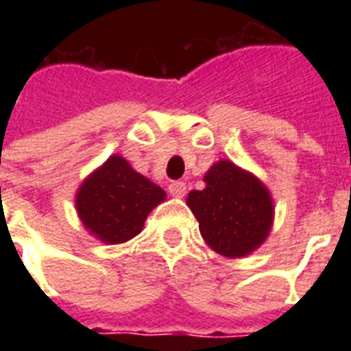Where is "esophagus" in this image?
Returning <instances> with one entry per match:
<instances>
[{"label":"esophagus","mask_w":351,"mask_h":351,"mask_svg":"<svg viewBox=\"0 0 351 351\" xmlns=\"http://www.w3.org/2000/svg\"><path fill=\"white\" fill-rule=\"evenodd\" d=\"M169 193H171V197L182 198L184 195H186V184H184V182H171Z\"/></svg>","instance_id":"esophagus-1"}]
</instances>
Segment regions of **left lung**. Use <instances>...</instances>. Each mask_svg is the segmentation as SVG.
<instances>
[{"label": "left lung", "instance_id": "1", "mask_svg": "<svg viewBox=\"0 0 351 351\" xmlns=\"http://www.w3.org/2000/svg\"><path fill=\"white\" fill-rule=\"evenodd\" d=\"M206 187L187 195L206 244L219 255L242 258L271 233L275 204L261 178L231 160L215 162L204 175Z\"/></svg>", "mask_w": 351, "mask_h": 351}]
</instances>
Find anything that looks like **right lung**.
Instances as JSON below:
<instances>
[{
  "label": "right lung",
  "mask_w": 351,
  "mask_h": 351,
  "mask_svg": "<svg viewBox=\"0 0 351 351\" xmlns=\"http://www.w3.org/2000/svg\"><path fill=\"white\" fill-rule=\"evenodd\" d=\"M165 200V191L132 169L121 154L90 173L76 191V213L95 239L123 244L143 230L147 215Z\"/></svg>",
  "instance_id": "1"
}]
</instances>
